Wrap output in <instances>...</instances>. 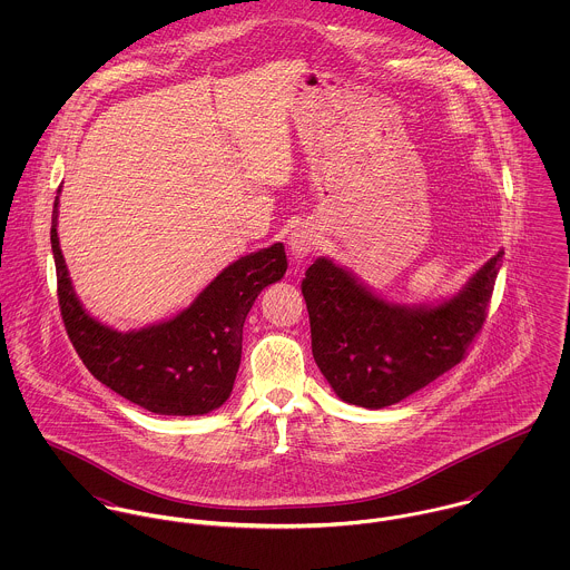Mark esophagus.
Returning a JSON list of instances; mask_svg holds the SVG:
<instances>
[{
	"label": "esophagus",
	"mask_w": 570,
	"mask_h": 570,
	"mask_svg": "<svg viewBox=\"0 0 570 570\" xmlns=\"http://www.w3.org/2000/svg\"><path fill=\"white\" fill-rule=\"evenodd\" d=\"M316 247V235L309 226H298L289 235V252L294 258L307 256Z\"/></svg>",
	"instance_id": "obj_1"
}]
</instances>
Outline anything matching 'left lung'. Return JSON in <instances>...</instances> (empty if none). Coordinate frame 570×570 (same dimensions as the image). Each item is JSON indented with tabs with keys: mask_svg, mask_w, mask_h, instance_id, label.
<instances>
[{
	"mask_svg": "<svg viewBox=\"0 0 570 570\" xmlns=\"http://www.w3.org/2000/svg\"><path fill=\"white\" fill-rule=\"evenodd\" d=\"M502 249L439 305L375 296L331 258L303 278L314 360L335 395L353 406H393L454 368L483 328Z\"/></svg>",
	"mask_w": 570,
	"mask_h": 570,
	"instance_id": "obj_1",
	"label": "left lung"
}]
</instances>
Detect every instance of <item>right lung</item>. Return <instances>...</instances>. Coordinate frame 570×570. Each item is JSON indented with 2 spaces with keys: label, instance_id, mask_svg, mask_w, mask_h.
<instances>
[{
  "label": "right lung",
  "instance_id": "right-lung-1",
  "mask_svg": "<svg viewBox=\"0 0 570 570\" xmlns=\"http://www.w3.org/2000/svg\"><path fill=\"white\" fill-rule=\"evenodd\" d=\"M57 219L59 195L50 230L57 294L66 331L87 371L120 397L156 414L193 416L224 406L242 364L245 316L256 296L283 278L285 245H269L230 263L175 318L120 333L82 309L59 247Z\"/></svg>",
  "mask_w": 570,
  "mask_h": 570
}]
</instances>
